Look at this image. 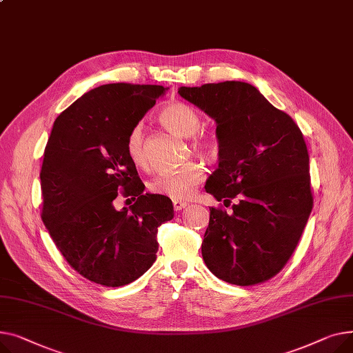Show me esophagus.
<instances>
[{
  "instance_id": "esophagus-1",
  "label": "esophagus",
  "mask_w": 353,
  "mask_h": 353,
  "mask_svg": "<svg viewBox=\"0 0 353 353\" xmlns=\"http://www.w3.org/2000/svg\"><path fill=\"white\" fill-rule=\"evenodd\" d=\"M186 206H188V203H186V202L174 199V210H175V211H182L183 208H186Z\"/></svg>"
}]
</instances>
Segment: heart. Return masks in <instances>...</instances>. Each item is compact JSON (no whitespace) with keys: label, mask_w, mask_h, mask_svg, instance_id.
<instances>
[{"label":"heart","mask_w":353,"mask_h":353,"mask_svg":"<svg viewBox=\"0 0 353 353\" xmlns=\"http://www.w3.org/2000/svg\"><path fill=\"white\" fill-rule=\"evenodd\" d=\"M159 119L168 130L174 131L181 137H192L191 148L195 154L211 158L218 152V143L210 135L199 132L202 127L201 115L195 108L183 102H172L165 107ZM125 151L131 162L138 168L148 167V154L145 147L143 127L138 122L131 127L125 138ZM205 176L203 168L196 162H188L178 171L162 172L154 176L148 182V190L152 194L168 196L171 199H186L190 198L196 186Z\"/></svg>","instance_id":"heart-1"}]
</instances>
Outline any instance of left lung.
<instances>
[{"label":"left lung","instance_id":"8db88e82","mask_svg":"<svg viewBox=\"0 0 353 353\" xmlns=\"http://www.w3.org/2000/svg\"><path fill=\"white\" fill-rule=\"evenodd\" d=\"M178 94L216 121L219 167L205 191L210 208L202 256L219 279L252 286L292 256L314 206L306 142L295 121L251 84L225 81Z\"/></svg>","mask_w":353,"mask_h":353}]
</instances>
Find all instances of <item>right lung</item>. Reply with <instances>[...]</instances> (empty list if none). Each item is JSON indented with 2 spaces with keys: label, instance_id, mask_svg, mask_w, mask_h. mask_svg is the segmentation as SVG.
<instances>
[{
  "label": "right lung",
  "instance_id": "1",
  "mask_svg": "<svg viewBox=\"0 0 353 353\" xmlns=\"http://www.w3.org/2000/svg\"><path fill=\"white\" fill-rule=\"evenodd\" d=\"M163 91L125 82L94 88L58 115L47 142L41 218L70 266L102 286L128 285L147 272L158 228L174 216L168 196L143 194L125 151L131 127ZM118 196L136 202L117 212Z\"/></svg>",
  "mask_w": 353,
  "mask_h": 353
}]
</instances>
